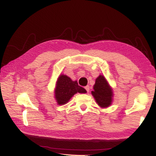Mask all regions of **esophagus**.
Segmentation results:
<instances>
[{"label":"esophagus","instance_id":"esophagus-1","mask_svg":"<svg viewBox=\"0 0 156 156\" xmlns=\"http://www.w3.org/2000/svg\"><path fill=\"white\" fill-rule=\"evenodd\" d=\"M84 89H86V91H87V93H88V92H89V89H90V87H89V85H87L86 87H84Z\"/></svg>","mask_w":156,"mask_h":156}]
</instances>
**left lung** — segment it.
Returning <instances> with one entry per match:
<instances>
[{"instance_id":"1","label":"left lung","mask_w":156,"mask_h":156,"mask_svg":"<svg viewBox=\"0 0 156 156\" xmlns=\"http://www.w3.org/2000/svg\"><path fill=\"white\" fill-rule=\"evenodd\" d=\"M91 94L100 107H107L112 104L113 90L102 75H100L96 78Z\"/></svg>"}]
</instances>
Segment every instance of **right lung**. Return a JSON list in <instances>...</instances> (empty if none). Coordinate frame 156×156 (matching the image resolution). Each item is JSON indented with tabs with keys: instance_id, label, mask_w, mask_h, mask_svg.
I'll return each instance as SVG.
<instances>
[{
	"instance_id": "right-lung-1",
	"label": "right lung",
	"mask_w": 156,
	"mask_h": 156,
	"mask_svg": "<svg viewBox=\"0 0 156 156\" xmlns=\"http://www.w3.org/2000/svg\"><path fill=\"white\" fill-rule=\"evenodd\" d=\"M87 91L79 86L77 81H73L67 76L61 74L58 78L54 94L57 103L62 105L69 102L76 93L85 94Z\"/></svg>"
}]
</instances>
